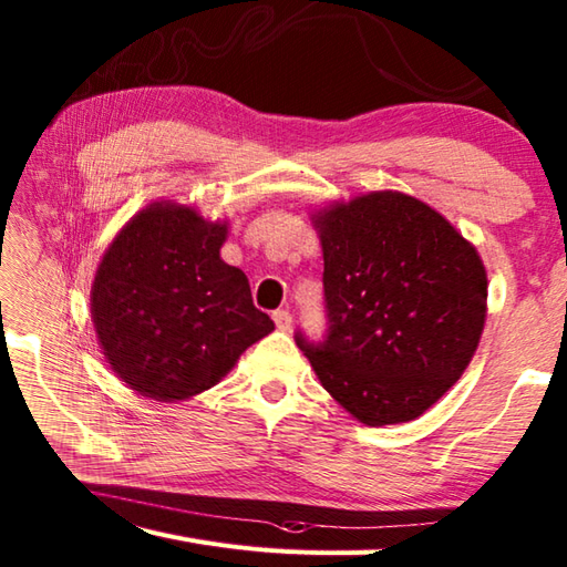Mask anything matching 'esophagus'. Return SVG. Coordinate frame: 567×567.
<instances>
[{
	"mask_svg": "<svg viewBox=\"0 0 567 567\" xmlns=\"http://www.w3.org/2000/svg\"><path fill=\"white\" fill-rule=\"evenodd\" d=\"M272 319H275V327L280 331H290L292 327V315L287 309H277L272 311Z\"/></svg>",
	"mask_w": 567,
	"mask_h": 567,
	"instance_id": "esophagus-1",
	"label": "esophagus"
}]
</instances>
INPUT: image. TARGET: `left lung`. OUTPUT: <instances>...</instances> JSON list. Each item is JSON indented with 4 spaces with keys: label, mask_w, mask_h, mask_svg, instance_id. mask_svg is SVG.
Masks as SVG:
<instances>
[{
    "label": "left lung",
    "mask_w": 567,
    "mask_h": 567,
    "mask_svg": "<svg viewBox=\"0 0 567 567\" xmlns=\"http://www.w3.org/2000/svg\"><path fill=\"white\" fill-rule=\"evenodd\" d=\"M323 250L321 343L297 346L348 414L368 426L412 421L473 360L487 272L451 221L402 192H370L311 214Z\"/></svg>",
    "instance_id": "8db88e82"
}]
</instances>
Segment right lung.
<instances>
[{
	"label": "right lung",
	"mask_w": 567,
	"mask_h": 567,
	"mask_svg": "<svg viewBox=\"0 0 567 567\" xmlns=\"http://www.w3.org/2000/svg\"><path fill=\"white\" fill-rule=\"evenodd\" d=\"M226 221L153 202L104 250L90 309L122 382L158 402L214 388L275 323L256 309L244 270L219 256Z\"/></svg>",
	"instance_id": "right-lung-1"
}]
</instances>
